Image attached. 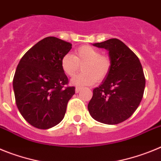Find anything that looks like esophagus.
Segmentation results:
<instances>
[{
	"instance_id": "obj_1",
	"label": "esophagus",
	"mask_w": 161,
	"mask_h": 161,
	"mask_svg": "<svg viewBox=\"0 0 161 161\" xmlns=\"http://www.w3.org/2000/svg\"><path fill=\"white\" fill-rule=\"evenodd\" d=\"M81 90V88H80V87H76V89H75V91H76V93H79L80 91Z\"/></svg>"
}]
</instances>
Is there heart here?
Wrapping results in <instances>:
<instances>
[{"label": "heart", "mask_w": 161, "mask_h": 161, "mask_svg": "<svg viewBox=\"0 0 161 161\" xmlns=\"http://www.w3.org/2000/svg\"><path fill=\"white\" fill-rule=\"evenodd\" d=\"M82 67V73L75 76L71 83L76 86H88L96 80L102 81L109 74L111 62L96 48L85 45L75 51V55L65 54L61 59V68L67 76L72 77Z\"/></svg>", "instance_id": "obj_1"}]
</instances>
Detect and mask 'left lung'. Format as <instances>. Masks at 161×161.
Masks as SVG:
<instances>
[{
  "instance_id": "1",
  "label": "left lung",
  "mask_w": 161,
  "mask_h": 161,
  "mask_svg": "<svg viewBox=\"0 0 161 161\" xmlns=\"http://www.w3.org/2000/svg\"><path fill=\"white\" fill-rule=\"evenodd\" d=\"M109 52L111 67L97 88L88 109L93 119L105 124L120 123L133 114L143 96L145 77L137 55L118 38L93 43Z\"/></svg>"
}]
</instances>
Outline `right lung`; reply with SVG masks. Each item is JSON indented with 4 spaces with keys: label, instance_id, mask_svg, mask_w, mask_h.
Listing matches in <instances>:
<instances>
[{
    "label": "right lung",
    "instance_id": "1",
    "mask_svg": "<svg viewBox=\"0 0 161 161\" xmlns=\"http://www.w3.org/2000/svg\"><path fill=\"white\" fill-rule=\"evenodd\" d=\"M72 44L47 37L22 56L13 80L18 109L26 122L38 129L59 124L66 113L75 87H67L68 79L61 59Z\"/></svg>",
    "mask_w": 161,
    "mask_h": 161
}]
</instances>
